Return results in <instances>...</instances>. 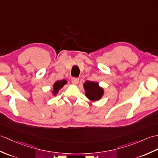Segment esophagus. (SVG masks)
I'll list each match as a JSON object with an SVG mask.
<instances>
[{"mask_svg": "<svg viewBox=\"0 0 158 158\" xmlns=\"http://www.w3.org/2000/svg\"><path fill=\"white\" fill-rule=\"evenodd\" d=\"M79 79L77 77H73L71 79V81L73 84H77L79 83Z\"/></svg>", "mask_w": 158, "mask_h": 158, "instance_id": "esophagus-1", "label": "esophagus"}]
</instances>
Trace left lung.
Wrapping results in <instances>:
<instances>
[{
  "instance_id": "left-lung-1",
  "label": "left lung",
  "mask_w": 158,
  "mask_h": 158,
  "mask_svg": "<svg viewBox=\"0 0 158 158\" xmlns=\"http://www.w3.org/2000/svg\"><path fill=\"white\" fill-rule=\"evenodd\" d=\"M83 85L85 88L86 96L90 100L96 101L99 100L102 98L104 90L99 86L98 83L87 81L84 83Z\"/></svg>"
}]
</instances>
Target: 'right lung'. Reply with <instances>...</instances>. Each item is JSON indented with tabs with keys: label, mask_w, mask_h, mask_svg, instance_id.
Here are the masks:
<instances>
[{
	"label": "right lung",
	"mask_w": 158,
	"mask_h": 158,
	"mask_svg": "<svg viewBox=\"0 0 158 158\" xmlns=\"http://www.w3.org/2000/svg\"><path fill=\"white\" fill-rule=\"evenodd\" d=\"M67 83V81L64 80V79H62L60 81H57L56 82H55V83L54 84V86H53V94L54 95H56L58 90H59L61 87H62L64 86V84Z\"/></svg>",
	"instance_id": "obj_1"
}]
</instances>
